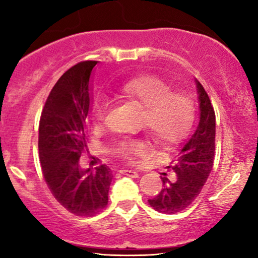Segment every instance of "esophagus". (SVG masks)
Returning a JSON list of instances; mask_svg holds the SVG:
<instances>
[{
    "mask_svg": "<svg viewBox=\"0 0 258 258\" xmlns=\"http://www.w3.org/2000/svg\"><path fill=\"white\" fill-rule=\"evenodd\" d=\"M119 172H121V174H123V175H125V176H129V177H133V178L139 177V174H137L136 171L128 170V169H123V170H119Z\"/></svg>",
    "mask_w": 258,
    "mask_h": 258,
    "instance_id": "obj_1",
    "label": "esophagus"
}]
</instances>
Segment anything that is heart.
<instances>
[{"label": "heart", "mask_w": 258, "mask_h": 258, "mask_svg": "<svg viewBox=\"0 0 258 258\" xmlns=\"http://www.w3.org/2000/svg\"><path fill=\"white\" fill-rule=\"evenodd\" d=\"M171 87L157 76H141L126 81L116 89V97L141 108L139 129L147 130L157 146L169 147L178 142L188 132L194 117L191 98ZM108 111L103 101L93 105V122L102 125ZM146 140L123 139L114 144V153L122 160L134 162L149 150Z\"/></svg>", "instance_id": "heart-1"}]
</instances>
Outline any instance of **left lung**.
Masks as SVG:
<instances>
[{"mask_svg": "<svg viewBox=\"0 0 258 258\" xmlns=\"http://www.w3.org/2000/svg\"><path fill=\"white\" fill-rule=\"evenodd\" d=\"M200 103V122L191 137L182 144L177 158L169 165L174 178H162L163 188L148 200L150 207L162 214H176L189 207L206 184L215 157L216 117L210 98L195 80Z\"/></svg>", "mask_w": 258, "mask_h": 258, "instance_id": "1", "label": "left lung"}]
</instances>
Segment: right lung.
I'll list each match as a JSON object with an SVG mask.
<instances>
[{
	"mask_svg": "<svg viewBox=\"0 0 258 258\" xmlns=\"http://www.w3.org/2000/svg\"><path fill=\"white\" fill-rule=\"evenodd\" d=\"M97 61L77 63L59 77L45 101L38 126L44 181L56 201L76 216H94L108 204L112 175L107 165L83 169L90 75Z\"/></svg>",
	"mask_w": 258,
	"mask_h": 258,
	"instance_id": "add662e5",
	"label": "right lung"
}]
</instances>
